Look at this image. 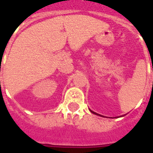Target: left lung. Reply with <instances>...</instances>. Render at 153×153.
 <instances>
[{
	"instance_id": "1",
	"label": "left lung",
	"mask_w": 153,
	"mask_h": 153,
	"mask_svg": "<svg viewBox=\"0 0 153 153\" xmlns=\"http://www.w3.org/2000/svg\"><path fill=\"white\" fill-rule=\"evenodd\" d=\"M91 112H92V113H94V114H95V112H93V111H91Z\"/></svg>"
}]
</instances>
